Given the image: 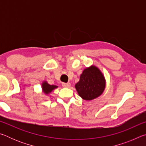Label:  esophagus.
I'll use <instances>...</instances> for the list:
<instances>
[{"instance_id":"34e87169","label":"esophagus","mask_w":146,"mask_h":146,"mask_svg":"<svg viewBox=\"0 0 146 146\" xmlns=\"http://www.w3.org/2000/svg\"><path fill=\"white\" fill-rule=\"evenodd\" d=\"M62 85L64 88H70V86H71V84L70 82H68V83H62Z\"/></svg>"}]
</instances>
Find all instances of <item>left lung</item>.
I'll list each match as a JSON object with an SVG mask.
<instances>
[{
	"mask_svg": "<svg viewBox=\"0 0 146 146\" xmlns=\"http://www.w3.org/2000/svg\"><path fill=\"white\" fill-rule=\"evenodd\" d=\"M106 88V79L95 66L84 70L79 82L75 84L78 95L84 100H91L102 95Z\"/></svg>",
	"mask_w": 146,
	"mask_h": 146,
	"instance_id": "left-lung-1",
	"label": "left lung"
}]
</instances>
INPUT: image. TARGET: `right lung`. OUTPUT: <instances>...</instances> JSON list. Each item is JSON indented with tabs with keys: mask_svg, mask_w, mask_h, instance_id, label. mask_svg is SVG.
<instances>
[{
	"mask_svg": "<svg viewBox=\"0 0 146 146\" xmlns=\"http://www.w3.org/2000/svg\"><path fill=\"white\" fill-rule=\"evenodd\" d=\"M58 86H55V85H50L46 82V81H44L42 84V92L46 94V95H48L51 91L55 90V89L57 88Z\"/></svg>",
	"mask_w": 146,
	"mask_h": 146,
	"instance_id": "obj_1",
	"label": "right lung"
}]
</instances>
